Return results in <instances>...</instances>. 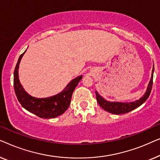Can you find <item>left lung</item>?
<instances>
[{"label":"left lung","mask_w":160,"mask_h":160,"mask_svg":"<svg viewBox=\"0 0 160 160\" xmlns=\"http://www.w3.org/2000/svg\"><path fill=\"white\" fill-rule=\"evenodd\" d=\"M153 76H154V66H153L152 77H151L150 82L148 83L147 89L145 95L143 97L140 98L139 100L136 101L131 102H108L102 98L97 92H95L96 98H97V101L100 106L105 111H108L109 113H113V114H122V113H126L130 112V111L134 110L138 107L141 106L146 100L149 97L151 91L152 89L153 84Z\"/></svg>","instance_id":"left-lung-1"}]
</instances>
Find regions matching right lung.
<instances>
[{
    "mask_svg": "<svg viewBox=\"0 0 160 160\" xmlns=\"http://www.w3.org/2000/svg\"><path fill=\"white\" fill-rule=\"evenodd\" d=\"M24 53L19 56L14 73V92L19 103L26 110L41 118L50 119V118H54L62 114L69 107L72 94L78 85V82L82 78V76H78L72 80L65 87L64 90L58 95L47 98H33L28 95L24 90L19 81V64Z\"/></svg>",
    "mask_w": 160,
    "mask_h": 160,
    "instance_id": "1",
    "label": "right lung"
}]
</instances>
